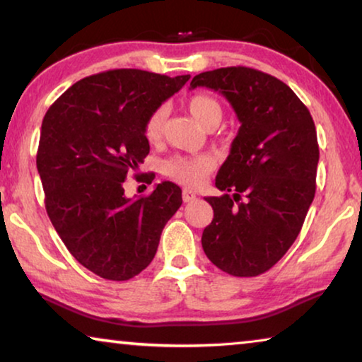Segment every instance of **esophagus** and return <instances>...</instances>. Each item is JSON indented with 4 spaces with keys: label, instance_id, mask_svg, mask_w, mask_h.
Returning a JSON list of instances; mask_svg holds the SVG:
<instances>
[{
    "label": "esophagus",
    "instance_id": "1",
    "mask_svg": "<svg viewBox=\"0 0 362 362\" xmlns=\"http://www.w3.org/2000/svg\"><path fill=\"white\" fill-rule=\"evenodd\" d=\"M182 201H185V202L196 201V194L191 192V191H187V189H185V191H182Z\"/></svg>",
    "mask_w": 362,
    "mask_h": 362
}]
</instances>
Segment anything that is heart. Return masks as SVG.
I'll return each instance as SVG.
<instances>
[{
  "mask_svg": "<svg viewBox=\"0 0 362 362\" xmlns=\"http://www.w3.org/2000/svg\"><path fill=\"white\" fill-rule=\"evenodd\" d=\"M187 111L202 127L216 129L223 117L222 103L216 96L207 93H196L187 98ZM166 120V107L158 106L148 114L144 124V135L150 144H156L163 135ZM214 161L207 155L194 156H171L163 163V173L171 181L186 187H197L211 175Z\"/></svg>",
  "mask_w": 362,
  "mask_h": 362,
  "instance_id": "1",
  "label": "heart"
}]
</instances>
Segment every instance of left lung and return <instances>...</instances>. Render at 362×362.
<instances>
[{
	"mask_svg": "<svg viewBox=\"0 0 362 362\" xmlns=\"http://www.w3.org/2000/svg\"><path fill=\"white\" fill-rule=\"evenodd\" d=\"M197 86L222 93L242 124L216 177L225 194L206 197L214 218L204 253L228 274L259 276L296 242L315 197V124L286 83L255 68L199 73L191 81Z\"/></svg>",
	"mask_w": 362,
	"mask_h": 362,
	"instance_id": "1",
	"label": "left lung"
}]
</instances>
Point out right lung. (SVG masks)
Returning <instances> with one entry per match:
<instances>
[{
	"instance_id": "right-lung-1",
	"label": "right lung",
	"mask_w": 362,
	"mask_h": 362,
	"mask_svg": "<svg viewBox=\"0 0 362 362\" xmlns=\"http://www.w3.org/2000/svg\"><path fill=\"white\" fill-rule=\"evenodd\" d=\"M189 78L135 68L98 73L68 88L42 120L37 170L47 214L68 251L99 277L142 272L182 204L175 182L129 199L124 181L150 151L145 119Z\"/></svg>"
}]
</instances>
